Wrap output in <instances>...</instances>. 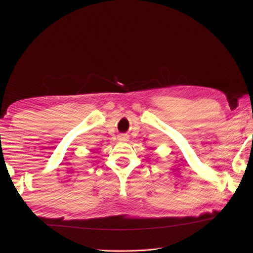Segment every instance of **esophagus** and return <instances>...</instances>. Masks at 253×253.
Returning <instances> with one entry per match:
<instances>
[{"instance_id": "1", "label": "esophagus", "mask_w": 253, "mask_h": 253, "mask_svg": "<svg viewBox=\"0 0 253 253\" xmlns=\"http://www.w3.org/2000/svg\"><path fill=\"white\" fill-rule=\"evenodd\" d=\"M128 138H129V137H128L127 133H121V135L118 136V139H120L121 141H127Z\"/></svg>"}]
</instances>
